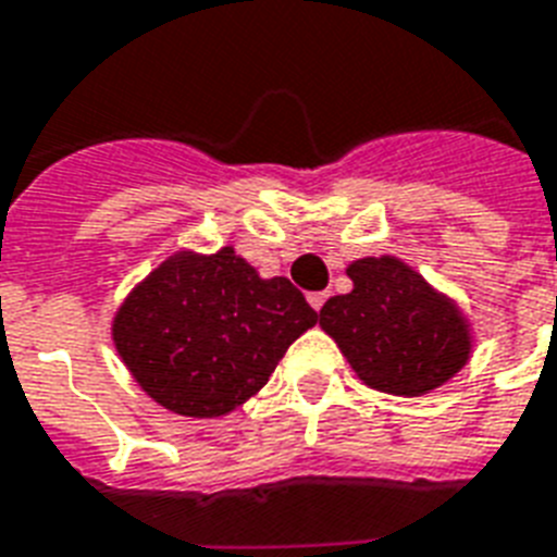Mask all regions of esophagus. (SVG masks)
<instances>
[{
	"mask_svg": "<svg viewBox=\"0 0 557 557\" xmlns=\"http://www.w3.org/2000/svg\"><path fill=\"white\" fill-rule=\"evenodd\" d=\"M326 292H312V295H309V304H312V309L314 312H321L323 309V304H326Z\"/></svg>",
	"mask_w": 557,
	"mask_h": 557,
	"instance_id": "1",
	"label": "esophagus"
}]
</instances>
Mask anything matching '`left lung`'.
<instances>
[{
  "mask_svg": "<svg viewBox=\"0 0 557 557\" xmlns=\"http://www.w3.org/2000/svg\"><path fill=\"white\" fill-rule=\"evenodd\" d=\"M347 274L352 292L330 297L318 321L367 387L424 396L468 364V318L419 271L384 253L356 260Z\"/></svg>",
  "mask_w": 557,
  "mask_h": 557,
  "instance_id": "obj_1",
  "label": "left lung"
}]
</instances>
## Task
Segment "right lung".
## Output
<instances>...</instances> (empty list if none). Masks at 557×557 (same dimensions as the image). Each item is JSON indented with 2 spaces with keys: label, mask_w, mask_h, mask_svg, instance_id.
I'll list each match as a JSON object with an SVG mask.
<instances>
[{
  "label": "right lung",
  "mask_w": 557,
  "mask_h": 557,
  "mask_svg": "<svg viewBox=\"0 0 557 557\" xmlns=\"http://www.w3.org/2000/svg\"><path fill=\"white\" fill-rule=\"evenodd\" d=\"M318 312L286 277L262 280L227 245L178 251L126 295L112 341L150 398L213 419L257 396Z\"/></svg>",
  "instance_id": "1"
}]
</instances>
